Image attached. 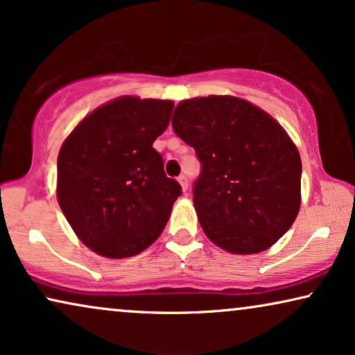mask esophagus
Returning <instances> with one entry per match:
<instances>
[{"label":"esophagus","instance_id":"obj_1","mask_svg":"<svg viewBox=\"0 0 355 355\" xmlns=\"http://www.w3.org/2000/svg\"><path fill=\"white\" fill-rule=\"evenodd\" d=\"M178 183H180L183 191L188 190V178L185 177V175H180V177H178Z\"/></svg>","mask_w":355,"mask_h":355}]
</instances>
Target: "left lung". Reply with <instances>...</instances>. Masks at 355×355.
<instances>
[{"instance_id": "left-lung-1", "label": "left lung", "mask_w": 355, "mask_h": 355, "mask_svg": "<svg viewBox=\"0 0 355 355\" xmlns=\"http://www.w3.org/2000/svg\"><path fill=\"white\" fill-rule=\"evenodd\" d=\"M172 128L202 165L193 202L206 237L234 254L271 248L302 202V160L287 131L234 96L182 101Z\"/></svg>"}]
</instances>
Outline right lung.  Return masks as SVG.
<instances>
[{"mask_svg": "<svg viewBox=\"0 0 355 355\" xmlns=\"http://www.w3.org/2000/svg\"><path fill=\"white\" fill-rule=\"evenodd\" d=\"M173 102L121 96L76 125L58 154L56 198L78 239L101 257H135L167 224L182 188L153 143Z\"/></svg>", "mask_w": 355, "mask_h": 355, "instance_id": "obj_1", "label": "right lung"}]
</instances>
